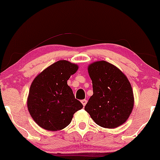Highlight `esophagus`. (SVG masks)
Here are the masks:
<instances>
[{
    "label": "esophagus",
    "instance_id": "34e87169",
    "mask_svg": "<svg viewBox=\"0 0 160 160\" xmlns=\"http://www.w3.org/2000/svg\"><path fill=\"white\" fill-rule=\"evenodd\" d=\"M86 102H87V101L86 100V99H83V100H82L81 101V103L82 104V105L83 106H85L86 104Z\"/></svg>",
    "mask_w": 160,
    "mask_h": 160
}]
</instances>
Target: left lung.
Returning <instances> with one entry per match:
<instances>
[{
  "mask_svg": "<svg viewBox=\"0 0 160 160\" xmlns=\"http://www.w3.org/2000/svg\"><path fill=\"white\" fill-rule=\"evenodd\" d=\"M88 72L93 95L85 111L102 127L113 128L126 122L134 106L132 88L126 75L106 61L92 63L88 66Z\"/></svg>",
  "mask_w": 160,
  "mask_h": 160,
  "instance_id": "1",
  "label": "left lung"
}]
</instances>
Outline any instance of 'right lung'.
Listing matches in <instances>:
<instances>
[{
	"instance_id": "add662e5",
	"label": "right lung",
	"mask_w": 160,
	"mask_h": 160,
	"mask_svg": "<svg viewBox=\"0 0 160 160\" xmlns=\"http://www.w3.org/2000/svg\"><path fill=\"white\" fill-rule=\"evenodd\" d=\"M78 70L76 64L60 60L33 80L28 96V110L41 128L48 131L63 129L71 122L75 112L82 108L67 83Z\"/></svg>"
}]
</instances>
